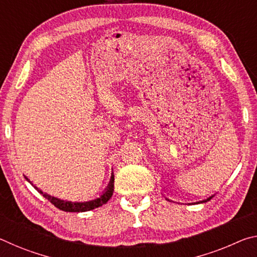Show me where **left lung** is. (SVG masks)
I'll return each instance as SVG.
<instances>
[{
	"label": "left lung",
	"instance_id": "1",
	"mask_svg": "<svg viewBox=\"0 0 257 257\" xmlns=\"http://www.w3.org/2000/svg\"><path fill=\"white\" fill-rule=\"evenodd\" d=\"M215 195V194H214ZM214 195H211V196H208L206 199H203V201H199V202H196V203H191V204H199V203H205V202H208L210 199H212V197H214ZM168 199V198H167ZM169 201V199H168Z\"/></svg>",
	"mask_w": 257,
	"mask_h": 257
}]
</instances>
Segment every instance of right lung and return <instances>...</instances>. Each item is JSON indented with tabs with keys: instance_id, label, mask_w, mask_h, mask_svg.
<instances>
[{
	"instance_id": "right-lung-1",
	"label": "right lung",
	"mask_w": 257,
	"mask_h": 257,
	"mask_svg": "<svg viewBox=\"0 0 257 257\" xmlns=\"http://www.w3.org/2000/svg\"><path fill=\"white\" fill-rule=\"evenodd\" d=\"M25 178H26V180L30 182V180L27 177L25 176ZM30 184H32V182H30ZM34 187H35V189L38 191V193L42 194L46 199H49V201L53 204L55 207H58L59 210H62L64 212H86V211L94 210V208L104 205V204H106L108 199L112 197L113 190H114V175H113V172H112L110 182H108L107 187L105 188V190L103 191V194L101 195V196L95 198V199H92V201H87V202L63 201V199H60L58 197L51 196V195L46 194V193H43V191L40 188H37L36 186H34Z\"/></svg>"
}]
</instances>
